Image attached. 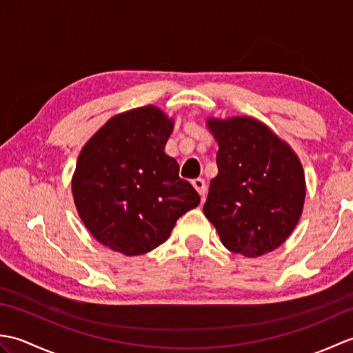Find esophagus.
<instances>
[{
  "mask_svg": "<svg viewBox=\"0 0 353 353\" xmlns=\"http://www.w3.org/2000/svg\"><path fill=\"white\" fill-rule=\"evenodd\" d=\"M192 186H194V188H196V191L200 194L201 200H203L205 192H206V183H205L203 179H194V181H192Z\"/></svg>",
  "mask_w": 353,
  "mask_h": 353,
  "instance_id": "obj_1",
  "label": "esophagus"
}]
</instances>
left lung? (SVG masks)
<instances>
[{"label": "left lung", "instance_id": "1", "mask_svg": "<svg viewBox=\"0 0 353 353\" xmlns=\"http://www.w3.org/2000/svg\"><path fill=\"white\" fill-rule=\"evenodd\" d=\"M208 127L219 142V174L209 185L206 219L230 252L256 258L277 249L303 211L305 174L297 154L250 117L209 118Z\"/></svg>", "mask_w": 353, "mask_h": 353}]
</instances>
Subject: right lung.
Instances as JSON below:
<instances>
[{
	"mask_svg": "<svg viewBox=\"0 0 353 353\" xmlns=\"http://www.w3.org/2000/svg\"><path fill=\"white\" fill-rule=\"evenodd\" d=\"M172 132L156 106L115 115L81 148L72 176L77 212L97 241L127 256L168 239L200 196L163 152Z\"/></svg>",
	"mask_w": 353,
	"mask_h": 353,
	"instance_id": "obj_1",
	"label": "right lung"
}]
</instances>
